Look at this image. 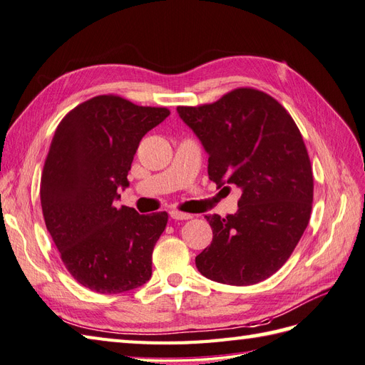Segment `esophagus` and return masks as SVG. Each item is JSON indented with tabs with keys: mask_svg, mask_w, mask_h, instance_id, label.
Listing matches in <instances>:
<instances>
[{
	"mask_svg": "<svg viewBox=\"0 0 365 365\" xmlns=\"http://www.w3.org/2000/svg\"><path fill=\"white\" fill-rule=\"evenodd\" d=\"M169 215L175 220H185V219H192L193 217L190 213H182V212H178V210H172Z\"/></svg>",
	"mask_w": 365,
	"mask_h": 365,
	"instance_id": "esophagus-1",
	"label": "esophagus"
}]
</instances>
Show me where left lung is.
Wrapping results in <instances>:
<instances>
[{
    "label": "left lung",
    "mask_w": 365,
    "mask_h": 365,
    "mask_svg": "<svg viewBox=\"0 0 365 365\" xmlns=\"http://www.w3.org/2000/svg\"><path fill=\"white\" fill-rule=\"evenodd\" d=\"M178 114L202 141L210 180L242 190L236 215L205 216L213 240L196 256L197 271L235 286L271 277L311 217L314 176L300 129L282 103L248 86L213 103L178 106Z\"/></svg>",
    "instance_id": "8db88e82"
}]
</instances>
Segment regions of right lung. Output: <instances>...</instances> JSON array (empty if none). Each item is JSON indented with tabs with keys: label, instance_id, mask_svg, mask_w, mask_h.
I'll use <instances>...</instances> for the list:
<instances>
[{
	"label": "right lung",
	"instance_id": "1",
	"mask_svg": "<svg viewBox=\"0 0 365 365\" xmlns=\"http://www.w3.org/2000/svg\"><path fill=\"white\" fill-rule=\"evenodd\" d=\"M170 114L103 94L77 105L54 132L41 176L46 227L65 268L85 288L120 294L152 275L168 213L115 207L141 138Z\"/></svg>",
	"mask_w": 365,
	"mask_h": 365
}]
</instances>
